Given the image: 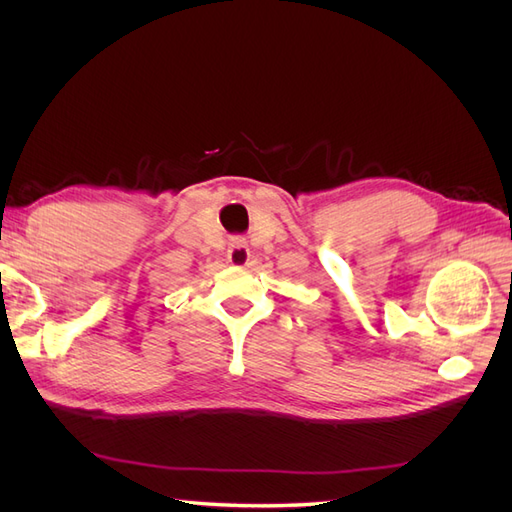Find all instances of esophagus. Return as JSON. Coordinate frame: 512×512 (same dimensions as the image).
<instances>
[{
    "label": "esophagus",
    "instance_id": "obj_1",
    "mask_svg": "<svg viewBox=\"0 0 512 512\" xmlns=\"http://www.w3.org/2000/svg\"><path fill=\"white\" fill-rule=\"evenodd\" d=\"M250 247H247V241L243 237L230 239L228 243V262L235 267H245L250 262Z\"/></svg>",
    "mask_w": 512,
    "mask_h": 512
}]
</instances>
